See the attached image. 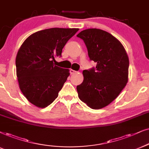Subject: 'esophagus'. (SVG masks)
I'll return each mask as SVG.
<instances>
[{
	"mask_svg": "<svg viewBox=\"0 0 149 149\" xmlns=\"http://www.w3.org/2000/svg\"><path fill=\"white\" fill-rule=\"evenodd\" d=\"M77 73V71L73 70V69H70V73L71 74H74V73Z\"/></svg>",
	"mask_w": 149,
	"mask_h": 149,
	"instance_id": "esophagus-1",
	"label": "esophagus"
}]
</instances>
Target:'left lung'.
<instances>
[{"mask_svg": "<svg viewBox=\"0 0 149 149\" xmlns=\"http://www.w3.org/2000/svg\"><path fill=\"white\" fill-rule=\"evenodd\" d=\"M82 39L95 69L82 71L84 80L77 86L78 97L90 108L100 109L111 103L129 80V60L122 43L104 30L87 29L77 35Z\"/></svg>", "mask_w": 149, "mask_h": 149, "instance_id": "obj_1", "label": "left lung"}]
</instances>
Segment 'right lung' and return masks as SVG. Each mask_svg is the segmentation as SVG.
Segmentation results:
<instances>
[{
    "mask_svg": "<svg viewBox=\"0 0 149 149\" xmlns=\"http://www.w3.org/2000/svg\"><path fill=\"white\" fill-rule=\"evenodd\" d=\"M78 30H41L30 35L20 46L16 58L18 84L24 97L36 107L45 108L52 103L70 75L69 69L57 67L54 62Z\"/></svg>",
    "mask_w": 149,
    "mask_h": 149,
    "instance_id": "right-lung-1",
    "label": "right lung"
}]
</instances>
